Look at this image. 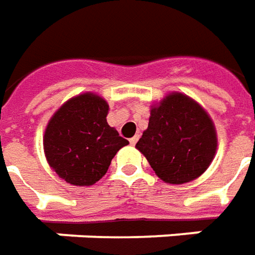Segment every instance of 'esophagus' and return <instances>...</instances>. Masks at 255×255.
I'll use <instances>...</instances> for the list:
<instances>
[{"label": "esophagus", "instance_id": "34e87169", "mask_svg": "<svg viewBox=\"0 0 255 255\" xmlns=\"http://www.w3.org/2000/svg\"><path fill=\"white\" fill-rule=\"evenodd\" d=\"M138 138H139V136H138V135H134V136H132V138L129 139V144H131V145H135V144H136V141H138Z\"/></svg>", "mask_w": 255, "mask_h": 255}]
</instances>
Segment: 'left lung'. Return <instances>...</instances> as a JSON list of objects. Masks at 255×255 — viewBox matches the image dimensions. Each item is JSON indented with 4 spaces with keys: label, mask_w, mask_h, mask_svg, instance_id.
Listing matches in <instances>:
<instances>
[{
    "label": "left lung",
    "mask_w": 255,
    "mask_h": 255,
    "mask_svg": "<svg viewBox=\"0 0 255 255\" xmlns=\"http://www.w3.org/2000/svg\"><path fill=\"white\" fill-rule=\"evenodd\" d=\"M135 148L165 183L183 185L198 179L215 159V123L198 101L172 92L151 106L148 128Z\"/></svg>",
    "instance_id": "8db88e82"
}]
</instances>
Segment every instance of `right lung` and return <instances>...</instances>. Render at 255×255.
<instances>
[{"label":"right lung","instance_id":"add662e5","mask_svg":"<svg viewBox=\"0 0 255 255\" xmlns=\"http://www.w3.org/2000/svg\"><path fill=\"white\" fill-rule=\"evenodd\" d=\"M109 103L96 93L77 94L50 117L43 134L49 166L73 186L100 180L111 159L128 144L107 123Z\"/></svg>","mask_w":255,"mask_h":255}]
</instances>
